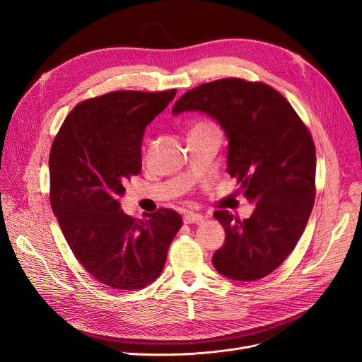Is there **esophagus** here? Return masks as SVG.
<instances>
[{"mask_svg": "<svg viewBox=\"0 0 362 362\" xmlns=\"http://www.w3.org/2000/svg\"><path fill=\"white\" fill-rule=\"evenodd\" d=\"M204 216L202 214H198V213H192V211H187L185 216H183V223L185 224H199L204 221Z\"/></svg>", "mask_w": 362, "mask_h": 362, "instance_id": "1", "label": "esophagus"}]
</instances>
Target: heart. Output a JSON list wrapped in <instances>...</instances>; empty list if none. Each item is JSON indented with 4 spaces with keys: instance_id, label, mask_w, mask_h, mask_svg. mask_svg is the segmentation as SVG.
I'll return each mask as SVG.
<instances>
[{
    "instance_id": "heart-1",
    "label": "heart",
    "mask_w": 362,
    "mask_h": 362,
    "mask_svg": "<svg viewBox=\"0 0 362 362\" xmlns=\"http://www.w3.org/2000/svg\"><path fill=\"white\" fill-rule=\"evenodd\" d=\"M195 127H216V126L211 124V123H199V124L195 126Z\"/></svg>"
}]
</instances>
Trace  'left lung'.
<instances>
[{"label": "left lung", "mask_w": 362, "mask_h": 362, "mask_svg": "<svg viewBox=\"0 0 362 362\" xmlns=\"http://www.w3.org/2000/svg\"><path fill=\"white\" fill-rule=\"evenodd\" d=\"M201 111L229 141L227 173L255 210L238 220L216 211L224 245L213 255L216 270L232 280L255 281L288 258L308 223L315 198V146L308 129L283 95L269 85L220 79L187 90L173 116Z\"/></svg>", "instance_id": "obj_1"}]
</instances>
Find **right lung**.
<instances>
[{
  "label": "right lung",
  "mask_w": 362,
  "mask_h": 362,
  "mask_svg": "<svg viewBox=\"0 0 362 362\" xmlns=\"http://www.w3.org/2000/svg\"><path fill=\"white\" fill-rule=\"evenodd\" d=\"M175 95L176 89L117 90L83 101L52 142V211L83 269L112 289L136 291L156 281L182 227L173 210L136 220L119 202L124 183L142 168L145 127Z\"/></svg>",
  "instance_id": "obj_1"
}]
</instances>
